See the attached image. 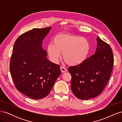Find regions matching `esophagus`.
<instances>
[{"instance_id":"1","label":"esophagus","mask_w":122,"mask_h":122,"mask_svg":"<svg viewBox=\"0 0 122 122\" xmlns=\"http://www.w3.org/2000/svg\"><path fill=\"white\" fill-rule=\"evenodd\" d=\"M61 71L62 73H65L66 72V71H67V69H66L65 68L63 67H61Z\"/></svg>"}]
</instances>
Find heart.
<instances>
[{
	"label": "heart",
	"mask_w": 122,
	"mask_h": 122,
	"mask_svg": "<svg viewBox=\"0 0 122 122\" xmlns=\"http://www.w3.org/2000/svg\"><path fill=\"white\" fill-rule=\"evenodd\" d=\"M53 44L47 47V52L51 61L57 64L61 57L71 66L83 63L87 57L90 49L88 40L84 37L66 32L54 36Z\"/></svg>",
	"instance_id": "obj_1"
}]
</instances>
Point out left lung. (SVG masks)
<instances>
[{
    "mask_svg": "<svg viewBox=\"0 0 122 122\" xmlns=\"http://www.w3.org/2000/svg\"><path fill=\"white\" fill-rule=\"evenodd\" d=\"M94 54L83 63L70 67L71 87L73 94L80 100H88L100 94L109 81L113 68L111 47L98 37Z\"/></svg>",
    "mask_w": 122,
    "mask_h": 122,
    "instance_id": "obj_1",
    "label": "left lung"
}]
</instances>
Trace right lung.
I'll return each mask as SVG.
<instances>
[{"instance_id":"obj_1","label":"right lung","mask_w":122,"mask_h":122,"mask_svg":"<svg viewBox=\"0 0 122 122\" xmlns=\"http://www.w3.org/2000/svg\"><path fill=\"white\" fill-rule=\"evenodd\" d=\"M51 27L34 28L21 35L15 42L10 72L17 89L32 99L48 95L58 76L60 66L47 58L42 45Z\"/></svg>"}]
</instances>
